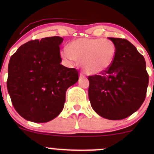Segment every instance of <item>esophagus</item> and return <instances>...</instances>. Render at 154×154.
I'll use <instances>...</instances> for the list:
<instances>
[{
  "mask_svg": "<svg viewBox=\"0 0 154 154\" xmlns=\"http://www.w3.org/2000/svg\"><path fill=\"white\" fill-rule=\"evenodd\" d=\"M79 77H83V78H85V77H86V75H85V74L84 73V72H81V73H80V75H79Z\"/></svg>",
  "mask_w": 154,
  "mask_h": 154,
  "instance_id": "1",
  "label": "esophagus"
}]
</instances>
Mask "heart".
Wrapping results in <instances>:
<instances>
[{
    "label": "heart",
    "mask_w": 154,
    "mask_h": 154,
    "mask_svg": "<svg viewBox=\"0 0 154 154\" xmlns=\"http://www.w3.org/2000/svg\"><path fill=\"white\" fill-rule=\"evenodd\" d=\"M61 56L69 61H80L88 74L96 75L109 68L116 54V47L110 40L102 38H79L64 47Z\"/></svg>",
    "instance_id": "heart-1"
}]
</instances>
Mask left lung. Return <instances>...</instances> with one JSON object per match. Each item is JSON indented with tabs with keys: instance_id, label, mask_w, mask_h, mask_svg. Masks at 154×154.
Returning a JSON list of instances; mask_svg holds the SVG:
<instances>
[{
	"instance_id": "obj_1",
	"label": "left lung",
	"mask_w": 154,
	"mask_h": 154,
	"mask_svg": "<svg viewBox=\"0 0 154 154\" xmlns=\"http://www.w3.org/2000/svg\"><path fill=\"white\" fill-rule=\"evenodd\" d=\"M108 38L116 47L114 61L99 75L88 77V95L92 108L98 115L119 120L130 116L141 106L149 77L144 57L130 41Z\"/></svg>"
}]
</instances>
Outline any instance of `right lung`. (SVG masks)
I'll return each instance as SVG.
<instances>
[{"instance_id":"right-lung-1","label":"right lung","mask_w":154,"mask_h":154,"mask_svg":"<svg viewBox=\"0 0 154 154\" xmlns=\"http://www.w3.org/2000/svg\"><path fill=\"white\" fill-rule=\"evenodd\" d=\"M62 42L59 36L30 40L11 57L7 89L15 110L28 121L56 118L63 110L66 90L78 81L76 69L61 64Z\"/></svg>"}]
</instances>
